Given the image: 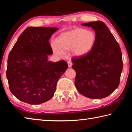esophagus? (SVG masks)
I'll return each mask as SVG.
<instances>
[{"instance_id":"1","label":"esophagus","mask_w":132,"mask_h":132,"mask_svg":"<svg viewBox=\"0 0 132 132\" xmlns=\"http://www.w3.org/2000/svg\"><path fill=\"white\" fill-rule=\"evenodd\" d=\"M68 66H69V68H70V67L72 66V64H73V63H72V62H71L70 61H68Z\"/></svg>"}]
</instances>
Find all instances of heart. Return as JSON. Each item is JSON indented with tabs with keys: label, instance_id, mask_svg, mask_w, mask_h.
I'll list each match as a JSON object with an SVG mask.
<instances>
[{
	"label": "heart",
	"instance_id": "obj_1",
	"mask_svg": "<svg viewBox=\"0 0 132 132\" xmlns=\"http://www.w3.org/2000/svg\"><path fill=\"white\" fill-rule=\"evenodd\" d=\"M97 37L91 30L77 28L60 35L56 39V45L53 44L52 48L56 54L61 55L62 52L72 51L76 56H82L92 50L95 45Z\"/></svg>",
	"mask_w": 132,
	"mask_h": 132
}]
</instances>
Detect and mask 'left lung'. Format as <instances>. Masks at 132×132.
I'll return each mask as SVG.
<instances>
[{"instance_id": "obj_1", "label": "left lung", "mask_w": 132, "mask_h": 132, "mask_svg": "<svg viewBox=\"0 0 132 132\" xmlns=\"http://www.w3.org/2000/svg\"><path fill=\"white\" fill-rule=\"evenodd\" d=\"M95 31L97 39L90 52L73 57L77 91L86 97L101 99L108 97L119 86L123 69L121 50L103 22L82 23Z\"/></svg>"}]
</instances>
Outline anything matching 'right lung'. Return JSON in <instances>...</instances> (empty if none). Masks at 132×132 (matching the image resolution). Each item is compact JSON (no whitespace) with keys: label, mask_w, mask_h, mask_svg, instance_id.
<instances>
[{"label":"right lung","mask_w":132,"mask_h":132,"mask_svg":"<svg viewBox=\"0 0 132 132\" xmlns=\"http://www.w3.org/2000/svg\"><path fill=\"white\" fill-rule=\"evenodd\" d=\"M58 29L27 28L10 51L6 77L11 93L20 101L40 104L54 95L58 80L68 68L64 61L48 60L52 53L49 40Z\"/></svg>","instance_id":"right-lung-1"}]
</instances>
